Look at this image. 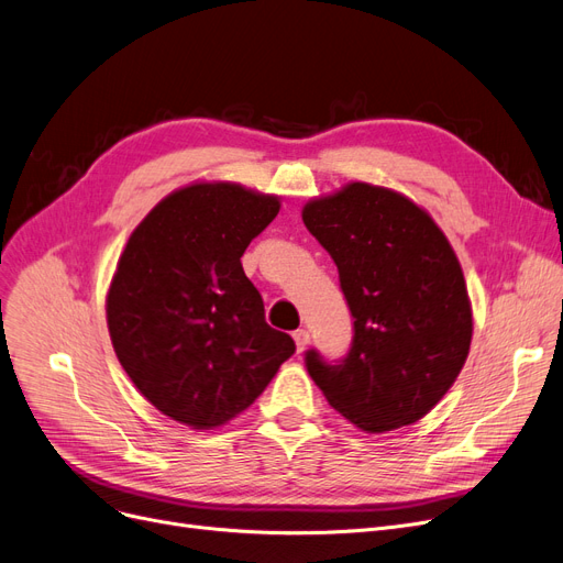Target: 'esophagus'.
Listing matches in <instances>:
<instances>
[{
    "instance_id": "34e87169",
    "label": "esophagus",
    "mask_w": 563,
    "mask_h": 563,
    "mask_svg": "<svg viewBox=\"0 0 563 563\" xmlns=\"http://www.w3.org/2000/svg\"><path fill=\"white\" fill-rule=\"evenodd\" d=\"M294 340H296L298 351H305V349H307V344H309V332H307L305 328H300V330H296V332H294Z\"/></svg>"
}]
</instances>
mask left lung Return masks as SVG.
<instances>
[{
  "label": "left lung",
  "mask_w": 563,
  "mask_h": 563,
  "mask_svg": "<svg viewBox=\"0 0 563 563\" xmlns=\"http://www.w3.org/2000/svg\"><path fill=\"white\" fill-rule=\"evenodd\" d=\"M302 221L334 261L353 319L344 357L305 353L313 384L365 432L420 420L455 384L474 332L453 246L409 198L365 183L311 200Z\"/></svg>",
  "instance_id": "1"
}]
</instances>
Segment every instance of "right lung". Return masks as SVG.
I'll return each mask as SVG.
<instances>
[{
  "label": "right lung",
  "instance_id": "obj_1",
  "mask_svg": "<svg viewBox=\"0 0 563 563\" xmlns=\"http://www.w3.org/2000/svg\"><path fill=\"white\" fill-rule=\"evenodd\" d=\"M279 212L275 196L240 185H191L164 198L131 233L106 313L129 378L194 430L229 422L296 353L265 323L242 254Z\"/></svg>",
  "mask_w": 563,
  "mask_h": 563
}]
</instances>
